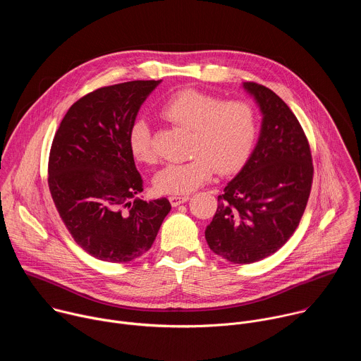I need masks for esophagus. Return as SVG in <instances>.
Returning <instances> with one entry per match:
<instances>
[{
	"instance_id": "esophagus-1",
	"label": "esophagus",
	"mask_w": 361,
	"mask_h": 361,
	"mask_svg": "<svg viewBox=\"0 0 361 361\" xmlns=\"http://www.w3.org/2000/svg\"><path fill=\"white\" fill-rule=\"evenodd\" d=\"M188 198H190L188 195H170V197H169V200H170L173 207H177V205L185 202Z\"/></svg>"
}]
</instances>
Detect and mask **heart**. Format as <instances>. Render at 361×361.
<instances>
[{"mask_svg": "<svg viewBox=\"0 0 361 361\" xmlns=\"http://www.w3.org/2000/svg\"><path fill=\"white\" fill-rule=\"evenodd\" d=\"M167 121L191 131V160L166 166L154 178L163 194H188L212 180L216 171L230 174L243 167L257 137V113L247 99L224 101L220 95L192 88L169 97L160 109ZM135 161L154 164L157 152L144 120H135L128 133Z\"/></svg>", "mask_w": 361, "mask_h": 361, "instance_id": "1", "label": "heart"}]
</instances>
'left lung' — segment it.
Wrapping results in <instances>:
<instances>
[{
  "label": "left lung",
  "instance_id": "1",
  "mask_svg": "<svg viewBox=\"0 0 361 361\" xmlns=\"http://www.w3.org/2000/svg\"><path fill=\"white\" fill-rule=\"evenodd\" d=\"M263 114L259 141L241 171L219 195L205 228L209 247L234 264L260 262L293 235L313 183V159L293 111L270 88L244 82Z\"/></svg>",
  "mask_w": 361,
  "mask_h": 361
}]
</instances>
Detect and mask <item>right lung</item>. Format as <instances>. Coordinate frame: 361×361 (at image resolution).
Here are the masks:
<instances>
[{"label": "right lung", "instance_id": "1", "mask_svg": "<svg viewBox=\"0 0 361 361\" xmlns=\"http://www.w3.org/2000/svg\"><path fill=\"white\" fill-rule=\"evenodd\" d=\"M159 81L98 88L70 107L51 145L48 187L74 241L102 262L128 263L148 251L171 210L144 201L128 133Z\"/></svg>", "mask_w": 361, "mask_h": 361}]
</instances>
